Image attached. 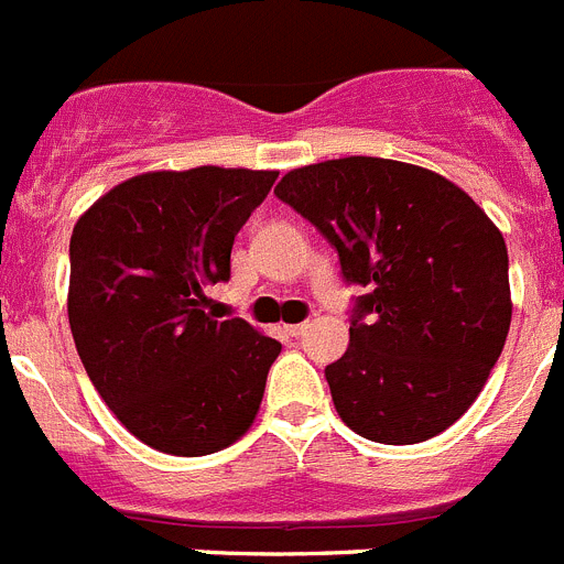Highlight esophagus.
I'll return each instance as SVG.
<instances>
[{"instance_id": "1", "label": "esophagus", "mask_w": 564, "mask_h": 564, "mask_svg": "<svg viewBox=\"0 0 564 564\" xmlns=\"http://www.w3.org/2000/svg\"><path fill=\"white\" fill-rule=\"evenodd\" d=\"M308 328V323H292V326H286V334L289 337H303Z\"/></svg>"}]
</instances>
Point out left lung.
Masks as SVG:
<instances>
[{
	"mask_svg": "<svg viewBox=\"0 0 564 564\" xmlns=\"http://www.w3.org/2000/svg\"><path fill=\"white\" fill-rule=\"evenodd\" d=\"M275 194L328 238L345 281L368 289L348 351L326 368L339 419L379 444L444 433L509 334L503 232L441 174L379 156L294 169Z\"/></svg>",
	"mask_w": 564,
	"mask_h": 564,
	"instance_id": "left-lung-1",
	"label": "left lung"
}]
</instances>
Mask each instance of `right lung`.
<instances>
[{
    "label": "right lung",
    "instance_id": "1",
    "mask_svg": "<svg viewBox=\"0 0 564 564\" xmlns=\"http://www.w3.org/2000/svg\"><path fill=\"white\" fill-rule=\"evenodd\" d=\"M278 171H151L100 196L69 238V328L109 410L151 449L219 453L250 430L281 343L216 319L207 289Z\"/></svg>",
    "mask_w": 564,
    "mask_h": 564
}]
</instances>
